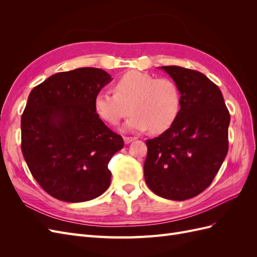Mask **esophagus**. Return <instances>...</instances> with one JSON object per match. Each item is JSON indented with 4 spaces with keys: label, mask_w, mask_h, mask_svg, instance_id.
I'll use <instances>...</instances> for the list:
<instances>
[{
    "label": "esophagus",
    "mask_w": 257,
    "mask_h": 257,
    "mask_svg": "<svg viewBox=\"0 0 257 257\" xmlns=\"http://www.w3.org/2000/svg\"><path fill=\"white\" fill-rule=\"evenodd\" d=\"M136 141V137H124V143H125L126 145L131 144L132 142Z\"/></svg>",
    "instance_id": "esophagus-1"
}]
</instances>
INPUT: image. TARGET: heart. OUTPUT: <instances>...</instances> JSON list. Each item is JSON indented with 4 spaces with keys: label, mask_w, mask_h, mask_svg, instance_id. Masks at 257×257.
Instances as JSON below:
<instances>
[{
    "label": "heart",
    "mask_w": 257,
    "mask_h": 257,
    "mask_svg": "<svg viewBox=\"0 0 257 257\" xmlns=\"http://www.w3.org/2000/svg\"><path fill=\"white\" fill-rule=\"evenodd\" d=\"M181 94L170 78H157L142 72H128L114 84V92L102 90L94 97L100 119L116 125L130 113L126 131L162 133L172 126L180 110Z\"/></svg>",
    "instance_id": "b5f03b06"
}]
</instances>
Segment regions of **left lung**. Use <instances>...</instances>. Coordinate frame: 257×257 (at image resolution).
Returning a JSON list of instances; mask_svg holds the SVG:
<instances>
[{
    "label": "left lung",
    "instance_id": "1",
    "mask_svg": "<svg viewBox=\"0 0 257 257\" xmlns=\"http://www.w3.org/2000/svg\"><path fill=\"white\" fill-rule=\"evenodd\" d=\"M161 68L178 84L181 105L172 126L146 142L144 175L157 195L181 201L205 191L219 172L228 151L230 115L207 76L180 66Z\"/></svg>",
    "mask_w": 257,
    "mask_h": 257
}]
</instances>
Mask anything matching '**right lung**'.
Returning a JSON list of instances; mask_svg holds the SVG:
<instances>
[{
  "label": "right lung",
  "mask_w": 257,
  "mask_h": 257,
  "mask_svg": "<svg viewBox=\"0 0 257 257\" xmlns=\"http://www.w3.org/2000/svg\"><path fill=\"white\" fill-rule=\"evenodd\" d=\"M111 76L81 67L50 76L31 91L21 116V150L49 195L67 203L98 197L110 184L108 163L124 147L94 110Z\"/></svg>",
  "instance_id": "obj_1"
}]
</instances>
